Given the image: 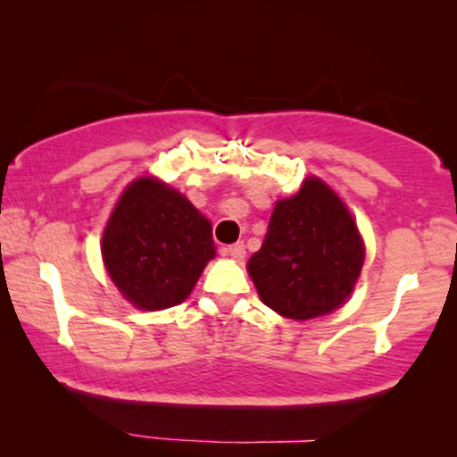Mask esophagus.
I'll return each mask as SVG.
<instances>
[{
  "instance_id": "34e87169",
  "label": "esophagus",
  "mask_w": 457,
  "mask_h": 457,
  "mask_svg": "<svg viewBox=\"0 0 457 457\" xmlns=\"http://www.w3.org/2000/svg\"><path fill=\"white\" fill-rule=\"evenodd\" d=\"M224 253H227L228 258L241 262L243 258H245V245H243V243H235V245L224 247Z\"/></svg>"
}]
</instances>
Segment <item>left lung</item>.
I'll list each match as a JSON object with an SVG mask.
<instances>
[{
	"label": "left lung",
	"mask_w": 457,
	"mask_h": 457,
	"mask_svg": "<svg viewBox=\"0 0 457 457\" xmlns=\"http://www.w3.org/2000/svg\"><path fill=\"white\" fill-rule=\"evenodd\" d=\"M364 264V243L345 204L308 179L280 199L260 252L247 262L260 299L285 318L310 320L339 308Z\"/></svg>",
	"instance_id": "obj_1"
}]
</instances>
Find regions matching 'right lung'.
Segmentation results:
<instances>
[{"instance_id":"right-lung-1","label":"right lung","mask_w":457,"mask_h":457,"mask_svg":"<svg viewBox=\"0 0 457 457\" xmlns=\"http://www.w3.org/2000/svg\"><path fill=\"white\" fill-rule=\"evenodd\" d=\"M110 278L141 310H164L189 297L216 255L208 218L179 191L143 177L116 204L102 239Z\"/></svg>"}]
</instances>
